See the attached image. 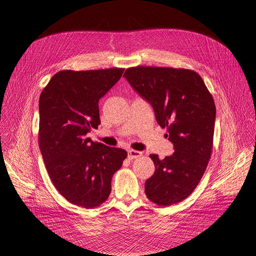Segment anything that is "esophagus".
I'll return each instance as SVG.
<instances>
[{
	"instance_id": "34e87169",
	"label": "esophagus",
	"mask_w": 256,
	"mask_h": 256,
	"mask_svg": "<svg viewBox=\"0 0 256 256\" xmlns=\"http://www.w3.org/2000/svg\"><path fill=\"white\" fill-rule=\"evenodd\" d=\"M141 156H142L141 152H138V150H128V158H129V160L137 158H140Z\"/></svg>"
}]
</instances>
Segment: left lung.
I'll return each mask as SVG.
<instances>
[{"label": "left lung", "instance_id": "obj_1", "mask_svg": "<svg viewBox=\"0 0 256 256\" xmlns=\"http://www.w3.org/2000/svg\"><path fill=\"white\" fill-rule=\"evenodd\" d=\"M123 76L150 104L174 148L164 160L150 156L156 170L145 182L146 197L158 206L182 202L201 180L211 158L216 118L213 96L193 70L137 66L128 68Z\"/></svg>", "mask_w": 256, "mask_h": 256}]
</instances>
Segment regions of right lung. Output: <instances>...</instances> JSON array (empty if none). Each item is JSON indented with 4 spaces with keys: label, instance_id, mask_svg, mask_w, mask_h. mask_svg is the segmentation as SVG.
I'll return each instance as SVG.
<instances>
[{
    "label": "right lung",
    "instance_id": "right-lung-1",
    "mask_svg": "<svg viewBox=\"0 0 256 256\" xmlns=\"http://www.w3.org/2000/svg\"><path fill=\"white\" fill-rule=\"evenodd\" d=\"M123 68L63 70L39 98L38 144L51 178L70 203L92 209L106 202L113 174L127 152L92 142L86 134L100 124L98 102L119 80Z\"/></svg>",
    "mask_w": 256,
    "mask_h": 256
}]
</instances>
